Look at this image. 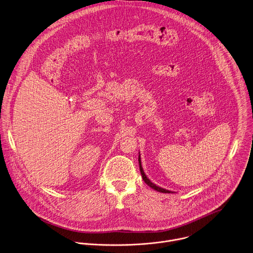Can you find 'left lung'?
<instances>
[{
	"mask_svg": "<svg viewBox=\"0 0 253 253\" xmlns=\"http://www.w3.org/2000/svg\"><path fill=\"white\" fill-rule=\"evenodd\" d=\"M138 161H139V166H140V172H141V175H142V178H143V181L150 187V188H152V189H154L155 191H157V192H160V193H165V194H170V193H174V192H172V191H168V190H166V189H163V188H161V187H159V186H156L154 183H152L149 179H148V177L145 175V173H144V171H143V168H142V165H141V158H140V155H139V158H138Z\"/></svg>",
	"mask_w": 253,
	"mask_h": 253,
	"instance_id": "obj_1",
	"label": "left lung"
}]
</instances>
